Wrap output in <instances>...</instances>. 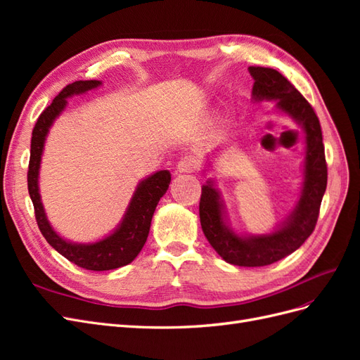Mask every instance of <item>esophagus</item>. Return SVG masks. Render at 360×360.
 Instances as JSON below:
<instances>
[{
  "label": "esophagus",
  "instance_id": "esophagus-1",
  "mask_svg": "<svg viewBox=\"0 0 360 360\" xmlns=\"http://www.w3.org/2000/svg\"><path fill=\"white\" fill-rule=\"evenodd\" d=\"M197 169V160L191 156H184L177 163V171L179 172H192Z\"/></svg>",
  "mask_w": 360,
  "mask_h": 360
}]
</instances>
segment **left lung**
<instances>
[{"label":"left lung","mask_w":360,"mask_h":360,"mask_svg":"<svg viewBox=\"0 0 360 360\" xmlns=\"http://www.w3.org/2000/svg\"><path fill=\"white\" fill-rule=\"evenodd\" d=\"M248 70L254 79L252 102L275 101V112L292 120L303 132L304 159L299 200L285 219L270 233L240 234L228 222L216 180L207 179L201 189L200 221L207 240L226 263L259 267L292 254L312 234L328 186V167L319 117L307 99L275 69L248 68ZM207 163V169H210L212 163Z\"/></svg>","instance_id":"1"}]
</instances>
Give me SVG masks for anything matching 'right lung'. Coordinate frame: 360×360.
<instances>
[{"label":"right lung","instance_id":"add662e5","mask_svg":"<svg viewBox=\"0 0 360 360\" xmlns=\"http://www.w3.org/2000/svg\"><path fill=\"white\" fill-rule=\"evenodd\" d=\"M101 85L102 81L96 79L76 81L69 84L52 101L46 110L40 114L34 129H32L28 167V192L32 205H34L36 221L43 237L64 258H68L82 269L94 271L123 267L132 263L138 257L141 249L147 242L151 217H153L156 205L168 191L171 183V172L168 169L156 171L147 176L144 180H141L136 184L135 192L129 201L122 221L110 234L99 238L97 242H72L53 230L46 216L45 207H43L39 191V174L43 150H45V141L53 122L66 110L69 97L85 94L86 91L94 90Z\"/></svg>","mask_w":360,"mask_h":360}]
</instances>
